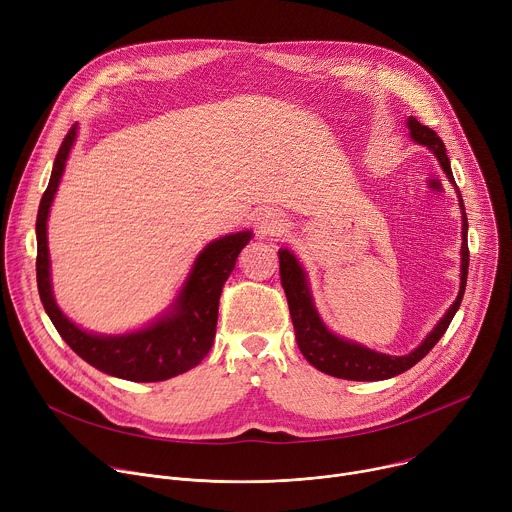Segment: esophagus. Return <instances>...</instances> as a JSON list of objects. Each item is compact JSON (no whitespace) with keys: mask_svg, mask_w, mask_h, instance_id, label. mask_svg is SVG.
Returning <instances> with one entry per match:
<instances>
[{"mask_svg":"<svg viewBox=\"0 0 512 512\" xmlns=\"http://www.w3.org/2000/svg\"><path fill=\"white\" fill-rule=\"evenodd\" d=\"M257 232L261 237H275L282 235V232L288 228V222L284 220V216L275 210H263L257 216Z\"/></svg>","mask_w":512,"mask_h":512,"instance_id":"34e87169","label":"esophagus"}]
</instances>
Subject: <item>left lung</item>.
Here are the masks:
<instances>
[{"mask_svg": "<svg viewBox=\"0 0 512 512\" xmlns=\"http://www.w3.org/2000/svg\"><path fill=\"white\" fill-rule=\"evenodd\" d=\"M408 130H410V138L414 143L425 145V147H429V151H433V155L441 163L447 179L451 183H455L451 165H449V157L445 153V145L437 136V132L418 122L414 116L408 118ZM457 198H459L461 220H463L459 294H457L455 302L449 306V310L445 312V316L437 322V327L427 335V339L418 345L412 353L402 355V357L371 351L359 343L347 341V339L331 333L327 327H324L316 308H314L312 294H310L308 280H306V271L302 269V265L298 263L294 253H290L288 249L277 251V255H280V277H282V286H284V292L288 298L290 316H292L294 331H296V341H298L302 355L306 357V361L310 365H314L318 371H324V374H329L333 378L355 380V382H378V380L394 378V376L402 374V371L410 369L439 343V339L445 335L447 327L451 324V320L461 304L463 292H466V282H468V265H470L468 216H466V210H463V200H461L459 190H457Z\"/></svg>", "mask_w": 512, "mask_h": 512, "instance_id": "obj_1", "label": "left lung"}]
</instances>
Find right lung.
Instances as JSON below:
<instances>
[{"label": "right lung", "instance_id": "right-lung-1", "mask_svg": "<svg viewBox=\"0 0 512 512\" xmlns=\"http://www.w3.org/2000/svg\"><path fill=\"white\" fill-rule=\"evenodd\" d=\"M75 136L77 124H73L63 138L49 188L42 194L36 216V284L42 306L63 341L104 374L128 382H163L175 378L196 367L212 349L224 282L235 269L237 257L251 241L253 232L241 230L212 241L194 261L188 280L171 308L153 320L147 329L128 335H94L79 329L55 302L49 245H46V218H49Z\"/></svg>", "mask_w": 512, "mask_h": 512}]
</instances>
